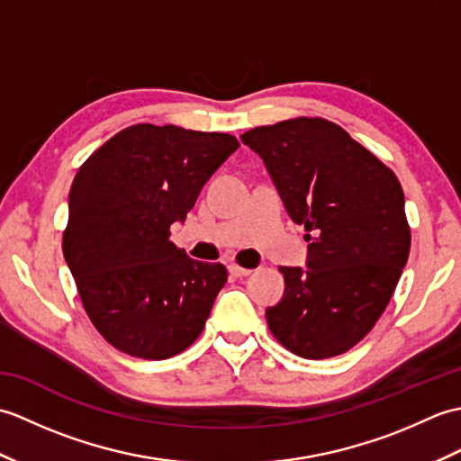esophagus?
Masks as SVG:
<instances>
[{"mask_svg": "<svg viewBox=\"0 0 461 461\" xmlns=\"http://www.w3.org/2000/svg\"><path fill=\"white\" fill-rule=\"evenodd\" d=\"M230 273L233 277H248V276H251V269L241 267V266H238V263H231Z\"/></svg>", "mask_w": 461, "mask_h": 461, "instance_id": "esophagus-1", "label": "esophagus"}]
</instances>
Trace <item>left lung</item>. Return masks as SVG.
I'll return each instance as SVG.
<instances>
[{
	"mask_svg": "<svg viewBox=\"0 0 461 461\" xmlns=\"http://www.w3.org/2000/svg\"><path fill=\"white\" fill-rule=\"evenodd\" d=\"M276 182L291 220L305 225L307 269L279 267L285 295L266 311L293 355L339 357L384 312L410 253L396 174L339 124L297 116L241 134Z\"/></svg>",
	"mask_w": 461,
	"mask_h": 461,
	"instance_id": "1",
	"label": "left lung"
}]
</instances>
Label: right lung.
I'll return each instance as SVG.
<instances>
[{"mask_svg": "<svg viewBox=\"0 0 461 461\" xmlns=\"http://www.w3.org/2000/svg\"><path fill=\"white\" fill-rule=\"evenodd\" d=\"M238 146L225 132L142 122L116 132L77 170L63 256L85 312L116 350L164 360L200 337L228 269L185 256L170 225L185 220Z\"/></svg>", "mask_w": 461, "mask_h": 461, "instance_id": "right-lung-1", "label": "right lung"}]
</instances>
